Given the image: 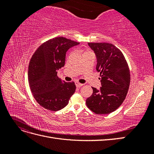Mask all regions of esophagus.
<instances>
[{"label": "esophagus", "mask_w": 154, "mask_h": 154, "mask_svg": "<svg viewBox=\"0 0 154 154\" xmlns=\"http://www.w3.org/2000/svg\"><path fill=\"white\" fill-rule=\"evenodd\" d=\"M75 85H76V86L77 87H80L83 86L82 83H79V82H75Z\"/></svg>", "instance_id": "esophagus-1"}]
</instances>
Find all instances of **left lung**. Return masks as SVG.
Wrapping results in <instances>:
<instances>
[{
  "label": "left lung",
  "mask_w": 154,
  "mask_h": 154,
  "mask_svg": "<svg viewBox=\"0 0 154 154\" xmlns=\"http://www.w3.org/2000/svg\"><path fill=\"white\" fill-rule=\"evenodd\" d=\"M97 59L101 87H92V94L86 100L87 107L97 114H108L123 103L129 88L128 63L118 48L109 43H88Z\"/></svg>",
  "instance_id": "obj_1"
}]
</instances>
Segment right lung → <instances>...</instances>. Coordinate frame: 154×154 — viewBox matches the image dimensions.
<instances>
[{
	"label": "right lung",
	"mask_w": 154,
	"mask_h": 154,
	"mask_svg": "<svg viewBox=\"0 0 154 154\" xmlns=\"http://www.w3.org/2000/svg\"><path fill=\"white\" fill-rule=\"evenodd\" d=\"M79 44L56 37L42 44L32 55L28 68L29 84L37 103L44 109H62L75 92L74 83L62 81L57 71L64 66L67 51Z\"/></svg>",
	"instance_id": "add662e5"
}]
</instances>
